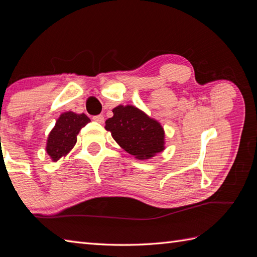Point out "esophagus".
Wrapping results in <instances>:
<instances>
[{
    "instance_id": "esophagus-1",
    "label": "esophagus",
    "mask_w": 257,
    "mask_h": 257,
    "mask_svg": "<svg viewBox=\"0 0 257 257\" xmlns=\"http://www.w3.org/2000/svg\"><path fill=\"white\" fill-rule=\"evenodd\" d=\"M92 120H94V121H96V122H98V123H103V121H105V118H103L102 114H98V116L92 117Z\"/></svg>"
}]
</instances>
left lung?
Instances as JSON below:
<instances>
[{"label": "left lung", "instance_id": "8db88e82", "mask_svg": "<svg viewBox=\"0 0 257 257\" xmlns=\"http://www.w3.org/2000/svg\"><path fill=\"white\" fill-rule=\"evenodd\" d=\"M106 120L114 141L138 160H148L166 149L165 129L155 118L133 105H119Z\"/></svg>", "mask_w": 257, "mask_h": 257}]
</instances>
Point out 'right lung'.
<instances>
[{
  "mask_svg": "<svg viewBox=\"0 0 257 257\" xmlns=\"http://www.w3.org/2000/svg\"><path fill=\"white\" fill-rule=\"evenodd\" d=\"M90 121L85 113L73 111L63 112L56 120L54 128L48 134L46 152L53 162L66 157L77 143L80 129Z\"/></svg>",
  "mask_w": 257,
  "mask_h": 257,
  "instance_id": "add662e5",
  "label": "right lung"
}]
</instances>
